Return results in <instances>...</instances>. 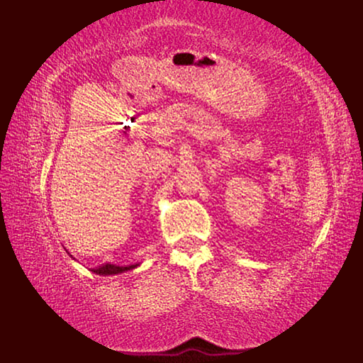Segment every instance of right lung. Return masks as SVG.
Listing matches in <instances>:
<instances>
[{"mask_svg":"<svg viewBox=\"0 0 363 363\" xmlns=\"http://www.w3.org/2000/svg\"><path fill=\"white\" fill-rule=\"evenodd\" d=\"M135 265H126V267H118V265H113V264H106L99 268H94L91 272L96 273V274H101V276H111V274H118V273H125L128 269H133L135 268Z\"/></svg>","mask_w":363,"mask_h":363,"instance_id":"obj_1","label":"right lung"}]
</instances>
